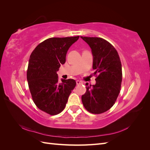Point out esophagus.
<instances>
[{
  "mask_svg": "<svg viewBox=\"0 0 150 150\" xmlns=\"http://www.w3.org/2000/svg\"><path fill=\"white\" fill-rule=\"evenodd\" d=\"M81 83H82V81H79V80H77V81H76V84H78V85H79V84H81Z\"/></svg>",
  "mask_w": 150,
  "mask_h": 150,
  "instance_id": "34e87169",
  "label": "esophagus"
}]
</instances>
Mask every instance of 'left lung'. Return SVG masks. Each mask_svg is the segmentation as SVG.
Instances as JSON below:
<instances>
[{
  "mask_svg": "<svg viewBox=\"0 0 150 150\" xmlns=\"http://www.w3.org/2000/svg\"><path fill=\"white\" fill-rule=\"evenodd\" d=\"M91 49L93 69L96 83H86V92L81 97L85 109L93 114H101L114 105L120 92L122 67L116 49L106 40L97 37H83ZM98 76H97V74Z\"/></svg>",
  "mask_w": 150,
  "mask_h": 150,
  "instance_id": "1",
  "label": "left lung"
}]
</instances>
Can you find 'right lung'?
<instances>
[{
    "mask_svg": "<svg viewBox=\"0 0 150 150\" xmlns=\"http://www.w3.org/2000/svg\"><path fill=\"white\" fill-rule=\"evenodd\" d=\"M79 36L51 38L38 45L29 60L27 79L32 98L39 110L56 115L66 107L76 81L59 82L57 71L66 62L68 49Z\"/></svg>",
    "mask_w": 150,
    "mask_h": 150,
    "instance_id": "right-lung-1",
    "label": "right lung"
}]
</instances>
